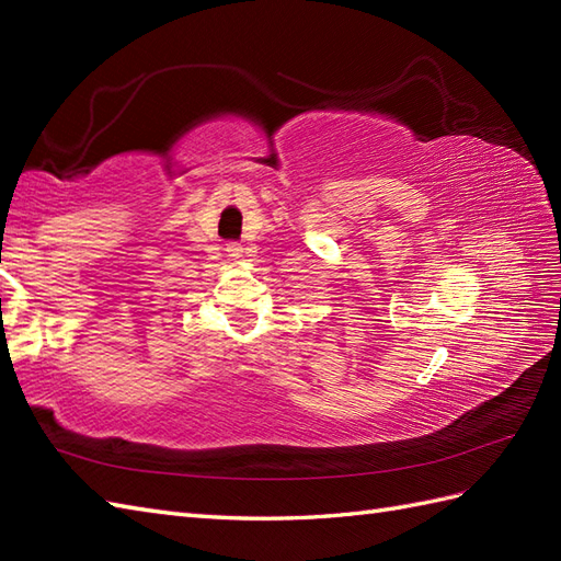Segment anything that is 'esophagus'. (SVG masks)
<instances>
[{
    "mask_svg": "<svg viewBox=\"0 0 561 561\" xmlns=\"http://www.w3.org/2000/svg\"><path fill=\"white\" fill-rule=\"evenodd\" d=\"M226 253H229V257H233V260H241L243 248L241 245H229V248H226Z\"/></svg>",
    "mask_w": 561,
    "mask_h": 561,
    "instance_id": "esophagus-1",
    "label": "esophagus"
}]
</instances>
